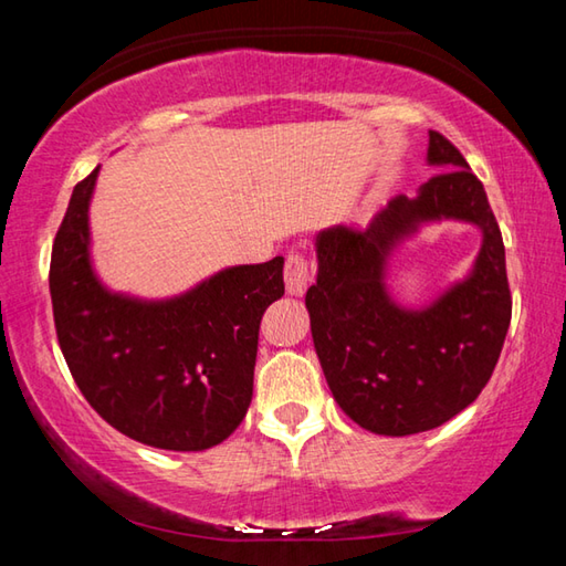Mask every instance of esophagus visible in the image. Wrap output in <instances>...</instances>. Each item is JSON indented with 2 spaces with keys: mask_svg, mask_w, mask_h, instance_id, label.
I'll list each match as a JSON object with an SVG mask.
<instances>
[{
  "mask_svg": "<svg viewBox=\"0 0 566 566\" xmlns=\"http://www.w3.org/2000/svg\"><path fill=\"white\" fill-rule=\"evenodd\" d=\"M284 284L290 294H302L304 286L310 284V260H306L300 249H292V252L286 254Z\"/></svg>",
  "mask_w": 566,
  "mask_h": 566,
  "instance_id": "1",
  "label": "esophagus"
}]
</instances>
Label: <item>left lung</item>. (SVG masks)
Wrapping results in <instances>:
<instances>
[{
  "mask_svg": "<svg viewBox=\"0 0 566 566\" xmlns=\"http://www.w3.org/2000/svg\"><path fill=\"white\" fill-rule=\"evenodd\" d=\"M442 171L415 199L395 197L367 229L317 237L319 274L306 292L314 349L344 415L375 434L427 432L486 387L512 319L504 242L482 181L444 134L429 132ZM464 218L483 229L475 272L427 311H401L384 290L386 256L421 221Z\"/></svg>",
  "mask_w": 566,
  "mask_h": 566,
  "instance_id": "left-lung-1",
  "label": "left lung"
}]
</instances>
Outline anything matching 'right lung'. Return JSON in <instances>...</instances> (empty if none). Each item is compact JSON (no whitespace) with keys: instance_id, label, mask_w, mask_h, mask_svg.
I'll return each mask as SVG.
<instances>
[{"instance_id":"obj_1","label":"right lung","mask_w":566,"mask_h":566,"mask_svg":"<svg viewBox=\"0 0 566 566\" xmlns=\"http://www.w3.org/2000/svg\"><path fill=\"white\" fill-rule=\"evenodd\" d=\"M97 171L74 187L52 247V312L66 367L122 434L202 452L247 415L260 322L284 294V260L232 266L167 302L112 294L90 264L87 209Z\"/></svg>"}]
</instances>
